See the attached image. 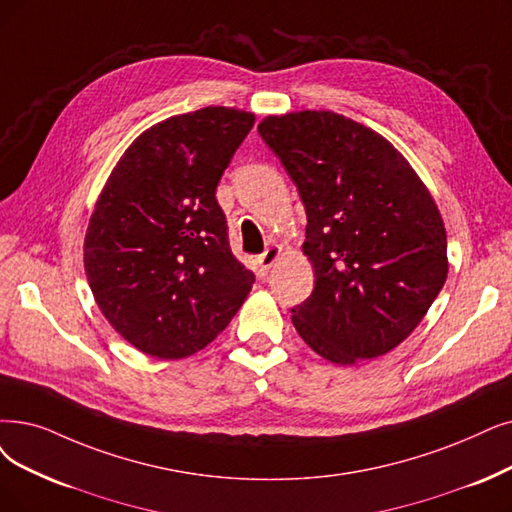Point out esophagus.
<instances>
[{
  "mask_svg": "<svg viewBox=\"0 0 512 512\" xmlns=\"http://www.w3.org/2000/svg\"><path fill=\"white\" fill-rule=\"evenodd\" d=\"M281 256V248L279 245H271V248L264 250L260 256H258V267L262 273H269L273 269V264L279 260Z\"/></svg>",
  "mask_w": 512,
  "mask_h": 512,
  "instance_id": "obj_1",
  "label": "esophagus"
}]
</instances>
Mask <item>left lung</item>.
Listing matches in <instances>:
<instances>
[{"instance_id":"left-lung-1","label":"left lung","mask_w":512,"mask_h":512,"mask_svg":"<svg viewBox=\"0 0 512 512\" xmlns=\"http://www.w3.org/2000/svg\"><path fill=\"white\" fill-rule=\"evenodd\" d=\"M258 132L306 210L315 290L292 309L296 332L340 365L393 351L447 279L435 199L391 142L344 115H269Z\"/></svg>"}]
</instances>
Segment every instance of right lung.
Instances as JSON below:
<instances>
[{
	"label": "right lung",
	"mask_w": 512,
	"mask_h": 512,
	"mask_svg": "<svg viewBox=\"0 0 512 512\" xmlns=\"http://www.w3.org/2000/svg\"><path fill=\"white\" fill-rule=\"evenodd\" d=\"M254 119L206 107L159 121L121 155L98 195L84 241L90 290L115 332L145 355L201 351L252 290L216 187Z\"/></svg>",
	"instance_id": "add662e5"
}]
</instances>
